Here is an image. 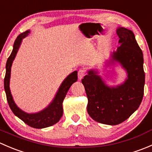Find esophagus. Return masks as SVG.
Listing matches in <instances>:
<instances>
[{
  "mask_svg": "<svg viewBox=\"0 0 152 152\" xmlns=\"http://www.w3.org/2000/svg\"><path fill=\"white\" fill-rule=\"evenodd\" d=\"M85 74H86V70L84 67H82V68L79 69V71H78V77H79V80L83 79L84 76H85Z\"/></svg>",
  "mask_w": 152,
  "mask_h": 152,
  "instance_id": "obj_1",
  "label": "esophagus"
}]
</instances>
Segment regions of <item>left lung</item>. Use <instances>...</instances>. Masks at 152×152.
Masks as SVG:
<instances>
[{
	"label": "left lung",
	"mask_w": 152,
	"mask_h": 152,
	"mask_svg": "<svg viewBox=\"0 0 152 152\" xmlns=\"http://www.w3.org/2000/svg\"><path fill=\"white\" fill-rule=\"evenodd\" d=\"M121 46L112 54V60L120 62L128 79L116 87L105 85L97 72L90 70L82 82L88 99L87 113L96 121L117 125L132 115L140 106L144 93L145 73L142 52L134 34L125 28L117 29Z\"/></svg>",
	"instance_id": "left-lung-1"
}]
</instances>
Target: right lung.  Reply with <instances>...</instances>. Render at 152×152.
Masks as SVG:
<instances>
[{
    "instance_id": "add662e5",
    "label": "right lung",
    "mask_w": 152,
    "mask_h": 152,
    "mask_svg": "<svg viewBox=\"0 0 152 152\" xmlns=\"http://www.w3.org/2000/svg\"><path fill=\"white\" fill-rule=\"evenodd\" d=\"M30 31H26L23 33L20 34L19 36L15 39L14 43L13 50L12 53L8 58L6 65V75L4 78V90H5L6 95H7V99L8 102L10 107L13 112L14 114L18 116L20 119L23 121L25 124L28 125L29 126L33 127L36 129H42L45 127L50 126L53 124H56L60 118H62L63 114V109H62V102L66 96L69 88L73 82H76L78 79L77 71H74L70 73L69 76L62 83L59 87V90L56 93V96L53 102L50 104L42 111L39 113H34V114H28L22 111L20 109L18 108L15 104L13 99H12V94H11L10 89V73H11V67H12V62L15 59L17 54L18 48L21 43V41L24 37L28 34Z\"/></svg>"
}]
</instances>
